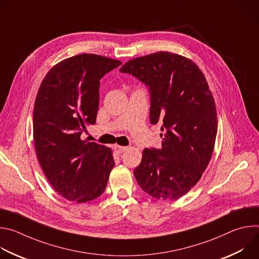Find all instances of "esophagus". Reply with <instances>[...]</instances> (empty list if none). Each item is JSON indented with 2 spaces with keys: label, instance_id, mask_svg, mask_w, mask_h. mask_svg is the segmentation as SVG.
I'll return each instance as SVG.
<instances>
[{
  "label": "esophagus",
  "instance_id": "34e87169",
  "mask_svg": "<svg viewBox=\"0 0 259 259\" xmlns=\"http://www.w3.org/2000/svg\"><path fill=\"white\" fill-rule=\"evenodd\" d=\"M128 150L127 146H122V145H115V151L117 154H122Z\"/></svg>",
  "mask_w": 259,
  "mask_h": 259
}]
</instances>
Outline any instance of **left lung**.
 <instances>
[{"instance_id":"left-lung-1","label":"left lung","mask_w":259,"mask_h":259,"mask_svg":"<svg viewBox=\"0 0 259 259\" xmlns=\"http://www.w3.org/2000/svg\"><path fill=\"white\" fill-rule=\"evenodd\" d=\"M120 71L150 87L151 123L163 125L162 147L144 149L134 169L138 186L153 198L177 200L196 186L214 150L217 114L204 73L168 51L133 58Z\"/></svg>"}]
</instances>
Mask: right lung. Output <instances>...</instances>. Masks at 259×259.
<instances>
[{
  "mask_svg": "<svg viewBox=\"0 0 259 259\" xmlns=\"http://www.w3.org/2000/svg\"><path fill=\"white\" fill-rule=\"evenodd\" d=\"M120 64L88 53L63 59L47 72L36 94V157L52 188L68 201L86 203L101 196L115 166L110 147L81 135L96 122L99 80Z\"/></svg>",
  "mask_w": 259,
  "mask_h": 259,
  "instance_id": "1",
  "label": "right lung"
}]
</instances>
